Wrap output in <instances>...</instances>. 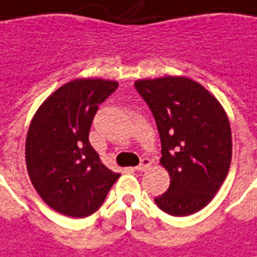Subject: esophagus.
<instances>
[{"label": "esophagus", "instance_id": "esophagus-1", "mask_svg": "<svg viewBox=\"0 0 257 257\" xmlns=\"http://www.w3.org/2000/svg\"><path fill=\"white\" fill-rule=\"evenodd\" d=\"M150 165H151V161H150L148 158H144L143 161H141V164H140L139 166H136V171L144 172V171H147V169L150 168Z\"/></svg>", "mask_w": 257, "mask_h": 257}]
</instances>
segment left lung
<instances>
[{
	"label": "left lung",
	"instance_id": "8db88e82",
	"mask_svg": "<svg viewBox=\"0 0 257 257\" xmlns=\"http://www.w3.org/2000/svg\"><path fill=\"white\" fill-rule=\"evenodd\" d=\"M134 85L154 114L162 146L159 162L171 176L169 189L155 203L175 217L197 213L229 171L232 137L225 110L190 78L169 75Z\"/></svg>",
	"mask_w": 257,
	"mask_h": 257
}]
</instances>
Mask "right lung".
Returning <instances> with one entry per match:
<instances>
[{
	"label": "right lung",
	"mask_w": 257,
	"mask_h": 257,
	"mask_svg": "<svg viewBox=\"0 0 257 257\" xmlns=\"http://www.w3.org/2000/svg\"><path fill=\"white\" fill-rule=\"evenodd\" d=\"M117 86L109 79H74L53 92L32 118L25 148L28 173L44 203L60 214H93L120 176L89 144L99 105Z\"/></svg>",
	"instance_id": "right-lung-1"
}]
</instances>
